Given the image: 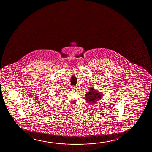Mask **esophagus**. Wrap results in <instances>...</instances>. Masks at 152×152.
I'll list each match as a JSON object with an SVG mask.
<instances>
[{"label":"esophagus","instance_id":"esophagus-1","mask_svg":"<svg viewBox=\"0 0 152 152\" xmlns=\"http://www.w3.org/2000/svg\"><path fill=\"white\" fill-rule=\"evenodd\" d=\"M71 88H72V90H75L76 89L74 86H72V87H71Z\"/></svg>","mask_w":152,"mask_h":152}]
</instances>
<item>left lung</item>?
<instances>
[{
    "mask_svg": "<svg viewBox=\"0 0 152 152\" xmlns=\"http://www.w3.org/2000/svg\"><path fill=\"white\" fill-rule=\"evenodd\" d=\"M90 91L87 94H85L86 100L88 103H95V102L97 101L98 100H100L101 98V94L98 92L97 90H96L94 88H90Z\"/></svg>",
    "mask_w": 152,
    "mask_h": 152,
    "instance_id": "left-lung-1",
    "label": "left lung"
}]
</instances>
